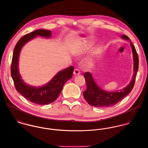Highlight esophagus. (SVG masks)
I'll return each instance as SVG.
<instances>
[{
    "label": "esophagus",
    "mask_w": 148,
    "mask_h": 148,
    "mask_svg": "<svg viewBox=\"0 0 148 148\" xmlns=\"http://www.w3.org/2000/svg\"><path fill=\"white\" fill-rule=\"evenodd\" d=\"M80 73V71H79V69H75L74 70V71H73V74H74L75 75H79Z\"/></svg>",
    "instance_id": "34e87169"
}]
</instances>
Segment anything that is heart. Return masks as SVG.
Returning <instances> with one entry per match:
<instances>
[{
  "mask_svg": "<svg viewBox=\"0 0 148 148\" xmlns=\"http://www.w3.org/2000/svg\"><path fill=\"white\" fill-rule=\"evenodd\" d=\"M91 42H87L86 43H82L80 44L75 50L73 51V53L76 56H80V55L84 53L89 48V45L91 44Z\"/></svg>",
  "mask_w": 148,
  "mask_h": 148,
  "instance_id": "heart-1",
  "label": "heart"
}]
</instances>
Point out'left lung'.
<instances>
[{"mask_svg":"<svg viewBox=\"0 0 148 148\" xmlns=\"http://www.w3.org/2000/svg\"><path fill=\"white\" fill-rule=\"evenodd\" d=\"M123 39L130 40V39L125 35H123ZM131 41V40H130ZM133 58V75L129 84L121 90L115 92H108L101 89L96 84L91 73L89 72L84 73L86 89L83 92L85 99L90 106L96 107H108L114 106L120 101L127 96L132 90L138 69V56L133 43L130 42Z\"/></svg>","mask_w":148,"mask_h":148,"instance_id":"left-lung-1","label":"left lung"}]
</instances>
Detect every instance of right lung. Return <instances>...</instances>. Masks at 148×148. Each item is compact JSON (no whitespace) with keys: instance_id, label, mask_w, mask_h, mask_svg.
Returning a JSON list of instances; mask_svg holds the SVG:
<instances>
[{"instance_id":"obj_1","label":"right lung","mask_w":148,"mask_h":148,"mask_svg":"<svg viewBox=\"0 0 148 148\" xmlns=\"http://www.w3.org/2000/svg\"><path fill=\"white\" fill-rule=\"evenodd\" d=\"M51 31L45 29H38L23 36L16 43L12 56L11 66V74L15 88L25 99L33 103L39 105L50 104L56 100L62 90L66 81L72 77L74 68L71 66L58 72L53 79L42 86L35 87L25 84L19 72L18 62L20 52L23 46L37 35L50 38Z\"/></svg>"}]
</instances>
